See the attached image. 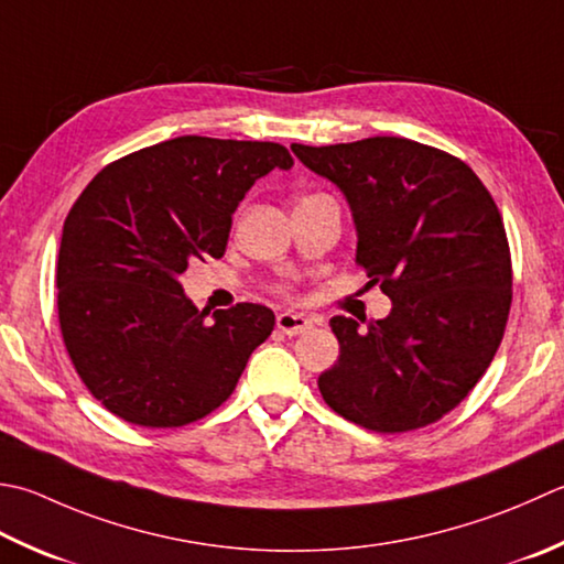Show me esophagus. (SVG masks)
Wrapping results in <instances>:
<instances>
[{
  "label": "esophagus",
  "mask_w": 564,
  "mask_h": 564,
  "mask_svg": "<svg viewBox=\"0 0 564 564\" xmlns=\"http://www.w3.org/2000/svg\"><path fill=\"white\" fill-rule=\"evenodd\" d=\"M275 327H279L283 335L293 337V335L305 333V329H311L313 327V319L301 315V313L283 311V313H279V317H275Z\"/></svg>",
  "instance_id": "esophagus-1"
}]
</instances>
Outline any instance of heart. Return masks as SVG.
<instances>
[{
  "label": "heart",
  "mask_w": 564,
  "mask_h": 564,
  "mask_svg": "<svg viewBox=\"0 0 564 564\" xmlns=\"http://www.w3.org/2000/svg\"><path fill=\"white\" fill-rule=\"evenodd\" d=\"M279 293H291V285H279Z\"/></svg>",
  "instance_id": "b5f03b06"
}]
</instances>
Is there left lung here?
<instances>
[{
  "label": "left lung",
  "mask_w": 564,
  "mask_h": 564,
  "mask_svg": "<svg viewBox=\"0 0 564 564\" xmlns=\"http://www.w3.org/2000/svg\"><path fill=\"white\" fill-rule=\"evenodd\" d=\"M291 149L345 193L357 263L393 301L367 333L351 317L329 319L339 359L319 373V393L373 433L437 423L467 399L503 339L513 269L499 207L465 161L411 139Z\"/></svg>",
  "instance_id": "obj_1"
}]
</instances>
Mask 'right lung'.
I'll list each match as a JSON object with an SVG mask.
<instances>
[{
	"instance_id": "obj_1",
	"label": "right lung",
	"mask_w": 564,
	"mask_h": 564,
	"mask_svg": "<svg viewBox=\"0 0 564 564\" xmlns=\"http://www.w3.org/2000/svg\"><path fill=\"white\" fill-rule=\"evenodd\" d=\"M281 143L178 137L105 165L63 225L58 323L68 357L109 413L181 427L223 405L273 333L267 305L187 301V263L225 253L231 213L257 178L289 171Z\"/></svg>"
}]
</instances>
